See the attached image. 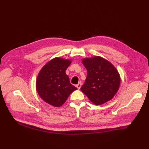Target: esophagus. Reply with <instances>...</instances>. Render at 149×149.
I'll return each mask as SVG.
<instances>
[{
	"mask_svg": "<svg viewBox=\"0 0 149 149\" xmlns=\"http://www.w3.org/2000/svg\"><path fill=\"white\" fill-rule=\"evenodd\" d=\"M81 85H82V83H81V82H80V83H79L76 85V87L77 88V89H78V90H79V89H80L81 87Z\"/></svg>",
	"mask_w": 149,
	"mask_h": 149,
	"instance_id": "obj_1",
	"label": "esophagus"
}]
</instances>
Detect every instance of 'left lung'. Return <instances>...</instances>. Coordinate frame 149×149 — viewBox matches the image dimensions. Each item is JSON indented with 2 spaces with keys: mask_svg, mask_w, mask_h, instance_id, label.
I'll return each mask as SVG.
<instances>
[{
  "mask_svg": "<svg viewBox=\"0 0 149 149\" xmlns=\"http://www.w3.org/2000/svg\"><path fill=\"white\" fill-rule=\"evenodd\" d=\"M83 63L87 77L81 90L95 105L111 100L120 84L118 72L111 63L100 56L84 58Z\"/></svg>",
  "mask_w": 149,
  "mask_h": 149,
  "instance_id": "1",
  "label": "left lung"
}]
</instances>
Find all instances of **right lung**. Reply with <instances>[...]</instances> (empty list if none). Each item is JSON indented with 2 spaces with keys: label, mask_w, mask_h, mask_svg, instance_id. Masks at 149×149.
Here are the masks:
<instances>
[{
  "label": "right lung",
  "mask_w": 149,
  "mask_h": 149,
  "mask_svg": "<svg viewBox=\"0 0 149 149\" xmlns=\"http://www.w3.org/2000/svg\"><path fill=\"white\" fill-rule=\"evenodd\" d=\"M71 61L60 58L50 60L41 69L36 82L40 97L50 105L59 107L73 91L77 90L70 83L65 71Z\"/></svg>",
  "instance_id": "right-lung-1"
}]
</instances>
